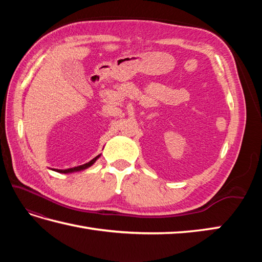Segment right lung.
<instances>
[{"instance_id":"right-lung-1","label":"right lung","mask_w":262,"mask_h":262,"mask_svg":"<svg viewBox=\"0 0 262 262\" xmlns=\"http://www.w3.org/2000/svg\"><path fill=\"white\" fill-rule=\"evenodd\" d=\"M100 158V155H98V157L94 158L93 160H91L90 162H88L85 164H82V165H79V166H75V168H71V169H65V170H58V169H55L54 171L56 172H59V173H72V172H77V171H82V170H85L88 168H90V166L92 164H94V162Z\"/></svg>"}]
</instances>
